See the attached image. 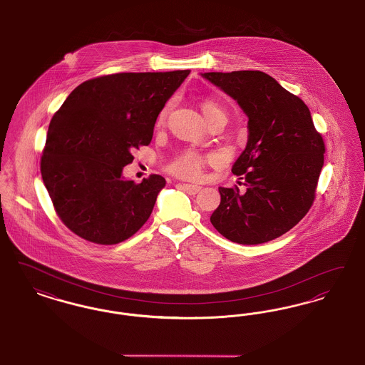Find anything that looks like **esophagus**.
Returning <instances> with one entry per match:
<instances>
[{
  "mask_svg": "<svg viewBox=\"0 0 365 365\" xmlns=\"http://www.w3.org/2000/svg\"><path fill=\"white\" fill-rule=\"evenodd\" d=\"M182 189L186 191V192H189V194H197L198 191L201 190V186H198V185H189V183H183V185H182Z\"/></svg>",
  "mask_w": 365,
  "mask_h": 365,
  "instance_id": "1",
  "label": "esophagus"
}]
</instances>
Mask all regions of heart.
<instances>
[{"mask_svg":"<svg viewBox=\"0 0 365 365\" xmlns=\"http://www.w3.org/2000/svg\"><path fill=\"white\" fill-rule=\"evenodd\" d=\"M200 108L205 116V119L208 120L210 118L219 115V113H225V108L219 101H216L215 98H204L200 101ZM170 110V104L167 105L158 115V123L164 122V119L167 118V113ZM207 158L201 156L197 152L187 150L180 157H178L171 165V171L173 174L178 175L180 178H186V179H194L198 178L202 171V167L205 164Z\"/></svg>","mask_w":365,"mask_h":365,"instance_id":"1","label":"heart"}]
</instances>
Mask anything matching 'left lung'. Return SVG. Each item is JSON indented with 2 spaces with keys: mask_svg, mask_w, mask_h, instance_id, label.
I'll return each instance as SVG.
<instances>
[{
  "mask_svg": "<svg viewBox=\"0 0 365 365\" xmlns=\"http://www.w3.org/2000/svg\"><path fill=\"white\" fill-rule=\"evenodd\" d=\"M247 116L246 148L232 165L246 190L219 187L210 223L227 240L268 242L307 215L324 163V142L309 108L261 71L205 72Z\"/></svg>",
  "mask_w": 365,
  "mask_h": 365,
  "instance_id": "left-lung-1",
  "label": "left lung"
}]
</instances>
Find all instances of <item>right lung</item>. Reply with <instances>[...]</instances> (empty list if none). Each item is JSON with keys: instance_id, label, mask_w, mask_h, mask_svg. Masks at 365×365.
<instances>
[{"instance_id": "right-lung-1", "label": "right lung", "mask_w": 365, "mask_h": 365, "mask_svg": "<svg viewBox=\"0 0 365 365\" xmlns=\"http://www.w3.org/2000/svg\"><path fill=\"white\" fill-rule=\"evenodd\" d=\"M190 70L124 72L72 90L49 124L41 174L63 223L100 245L130 238L149 219L165 179L140 183L123 168L149 145L158 113Z\"/></svg>"}]
</instances>
